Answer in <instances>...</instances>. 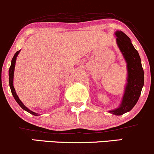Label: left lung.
<instances>
[{
  "label": "left lung",
  "mask_w": 154,
  "mask_h": 154,
  "mask_svg": "<svg viewBox=\"0 0 154 154\" xmlns=\"http://www.w3.org/2000/svg\"><path fill=\"white\" fill-rule=\"evenodd\" d=\"M115 35L118 48L126 62L127 78L121 104L108 112L115 116H121L129 112L137 102L144 85V72L139 53L131 44L129 37L121 30L115 32Z\"/></svg>",
  "instance_id": "8db88e82"
}]
</instances>
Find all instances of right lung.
I'll return each instance as SVG.
<instances>
[{
	"label": "right lung",
	"instance_id": "right-lung-1",
	"mask_svg": "<svg viewBox=\"0 0 154 154\" xmlns=\"http://www.w3.org/2000/svg\"><path fill=\"white\" fill-rule=\"evenodd\" d=\"M20 52V50H19V51H17V52H16V53L14 54V57H13L12 60H11V66H10L9 70H8V82H9V86H10V88H11V94H12V95H13V96H14V98L15 100H16V102H17V104H19L20 107L23 108L24 110L27 111L28 112H29L31 115H33V116H40L39 114L33 112V111H31L30 109H28V107H25V104L21 102V100H20V99H19L18 96L17 95L16 91H15V89H14V84H13V83H14V81H13V80H14V72L15 63H16L17 57V55H19Z\"/></svg>",
	"mask_w": 154,
	"mask_h": 154
}]
</instances>
